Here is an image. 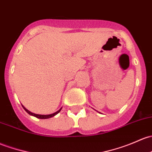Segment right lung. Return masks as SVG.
I'll return each instance as SVG.
<instances>
[{
    "label": "right lung",
    "mask_w": 152,
    "mask_h": 152,
    "mask_svg": "<svg viewBox=\"0 0 152 152\" xmlns=\"http://www.w3.org/2000/svg\"><path fill=\"white\" fill-rule=\"evenodd\" d=\"M22 107H23V108H24V109L25 110V111H26L27 113H28V114H29L30 115H32V116H36V117L38 118V119H49V118H51V117H52V116H55L56 114H58V113L60 112V111H61V109H62V108H60V110H59V111H57V112L54 113V114H49V115H41V114H33V113L30 112V111H28V109H26V108H25V107L23 106V105H22Z\"/></svg>",
    "instance_id": "obj_1"
}]
</instances>
